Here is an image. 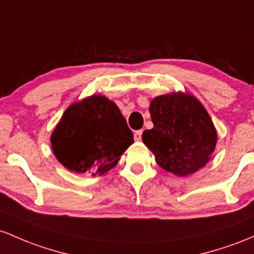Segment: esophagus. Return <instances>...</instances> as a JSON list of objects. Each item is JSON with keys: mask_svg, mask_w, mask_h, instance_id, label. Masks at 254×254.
<instances>
[{"mask_svg": "<svg viewBox=\"0 0 254 254\" xmlns=\"http://www.w3.org/2000/svg\"><path fill=\"white\" fill-rule=\"evenodd\" d=\"M141 134H142V130L139 129V130H135L134 132V140L135 141H139L141 139Z\"/></svg>", "mask_w": 254, "mask_h": 254, "instance_id": "obj_1", "label": "esophagus"}]
</instances>
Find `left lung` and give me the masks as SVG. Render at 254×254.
Segmentation results:
<instances>
[{
    "label": "left lung",
    "mask_w": 254,
    "mask_h": 254,
    "mask_svg": "<svg viewBox=\"0 0 254 254\" xmlns=\"http://www.w3.org/2000/svg\"><path fill=\"white\" fill-rule=\"evenodd\" d=\"M153 128L142 141L161 168L187 176L205 167L217 142V132L203 104L190 93L155 97L150 103Z\"/></svg>",
    "instance_id": "1"
}]
</instances>
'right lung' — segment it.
Instances as JSON below:
<instances>
[{"instance_id": "right-lung-1", "label": "right lung", "mask_w": 254, "mask_h": 254, "mask_svg": "<svg viewBox=\"0 0 254 254\" xmlns=\"http://www.w3.org/2000/svg\"><path fill=\"white\" fill-rule=\"evenodd\" d=\"M50 141L64 167L95 176L115 167L134 139L116 104L93 95L65 110Z\"/></svg>"}]
</instances>
